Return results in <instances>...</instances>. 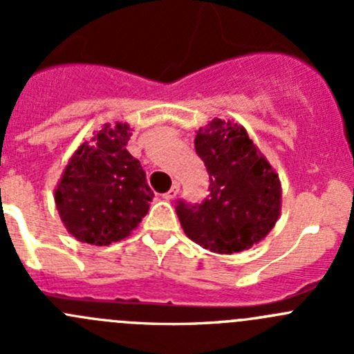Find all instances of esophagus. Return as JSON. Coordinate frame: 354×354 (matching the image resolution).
I'll return each instance as SVG.
<instances>
[{"label":"esophagus","mask_w":354,"mask_h":354,"mask_svg":"<svg viewBox=\"0 0 354 354\" xmlns=\"http://www.w3.org/2000/svg\"><path fill=\"white\" fill-rule=\"evenodd\" d=\"M178 194H180V185H178V183H174L173 187H171L169 190H167L166 194L162 195V198H164V200H173L174 197H176Z\"/></svg>","instance_id":"1"}]
</instances>
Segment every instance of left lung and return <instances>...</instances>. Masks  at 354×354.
I'll list each match as a JSON object with an SVG mask.
<instances>
[{
    "instance_id": "8db88e82",
    "label": "left lung",
    "mask_w": 354,
    "mask_h": 354,
    "mask_svg": "<svg viewBox=\"0 0 354 354\" xmlns=\"http://www.w3.org/2000/svg\"><path fill=\"white\" fill-rule=\"evenodd\" d=\"M195 151L209 173V195L180 198L176 214L192 241L216 253L243 252L270 233L281 210V183L243 127L212 120Z\"/></svg>"
}]
</instances>
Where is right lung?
Masks as SVG:
<instances>
[{
  "instance_id": "obj_1",
  "label": "right lung",
  "mask_w": 354,
  "mask_h": 354,
  "mask_svg": "<svg viewBox=\"0 0 354 354\" xmlns=\"http://www.w3.org/2000/svg\"><path fill=\"white\" fill-rule=\"evenodd\" d=\"M130 137L128 124H106L68 162L55 200L78 241L97 246L120 241L147 214L154 192L140 160L127 151Z\"/></svg>"
}]
</instances>
